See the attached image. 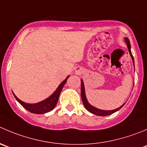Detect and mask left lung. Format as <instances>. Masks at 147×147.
<instances>
[{
    "label": "left lung",
    "instance_id": "1",
    "mask_svg": "<svg viewBox=\"0 0 147 147\" xmlns=\"http://www.w3.org/2000/svg\"><path fill=\"white\" fill-rule=\"evenodd\" d=\"M124 40H125V42L126 43V45H127V47H128V49H129V54H130L131 57V59H132V60H133L134 65V57H133V55H132L131 52L130 41H129V39L126 37L125 38ZM81 98H82V102H83L85 108H86V109L88 110L89 112H90V113H93V114H95V115H97V116H109V115H111L112 113L118 111L119 109H121V108L122 107L125 105V103L123 104V105H122L121 106L119 107V108H116V109H115V110H111V111H104V110L98 109V108L92 106V105H91L88 102V100H87L86 95H85V87H84V83H83V81H82V80H81Z\"/></svg>",
    "mask_w": 147,
    "mask_h": 147
}]
</instances>
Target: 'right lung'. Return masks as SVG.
<instances>
[{"instance_id":"obj_1","label":"right lung","mask_w":147,"mask_h":147,"mask_svg":"<svg viewBox=\"0 0 147 147\" xmlns=\"http://www.w3.org/2000/svg\"><path fill=\"white\" fill-rule=\"evenodd\" d=\"M69 77V76L67 77L66 79H65L63 82H61V84L58 86V88H57L55 92H54L51 96H49V98L45 99V100H42L41 101V102H37V103L30 104L24 102H23V101H21V100L18 99V98L14 95L13 92V94L16 99L18 100V102H19L23 107H24L27 111L31 112V113H36V114H43V113H48V112L51 111L52 110H53L54 108H55V107L56 106L57 103L58 99H59V95H60L61 91H62V88H63L64 85L66 83L67 80Z\"/></svg>"}]
</instances>
